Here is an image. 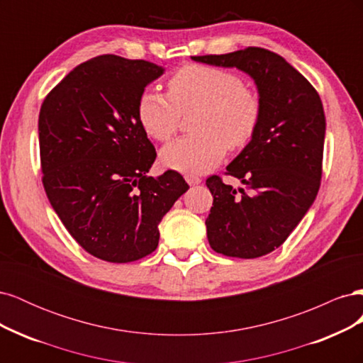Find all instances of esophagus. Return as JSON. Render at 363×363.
I'll return each instance as SVG.
<instances>
[{
  "label": "esophagus",
  "mask_w": 363,
  "mask_h": 363,
  "mask_svg": "<svg viewBox=\"0 0 363 363\" xmlns=\"http://www.w3.org/2000/svg\"><path fill=\"white\" fill-rule=\"evenodd\" d=\"M184 180L188 182L191 186H196V184L201 183V179L199 177V175H194V174H188V175H186Z\"/></svg>",
  "instance_id": "1"
}]
</instances>
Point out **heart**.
<instances>
[{
  "instance_id": "1",
  "label": "heart",
  "mask_w": 363,
  "mask_h": 363,
  "mask_svg": "<svg viewBox=\"0 0 363 363\" xmlns=\"http://www.w3.org/2000/svg\"><path fill=\"white\" fill-rule=\"evenodd\" d=\"M169 95L155 89L140 94L138 119L145 133L168 140L177 130L180 115L195 113L192 136L175 139L160 151L171 169L204 172L225 156L227 147H245L260 123V100L239 75L207 65H188L169 80Z\"/></svg>"
}]
</instances>
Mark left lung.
Returning <instances> with one entry per match:
<instances>
[{
  "label": "left lung",
  "instance_id": "8db88e82",
  "mask_svg": "<svg viewBox=\"0 0 363 363\" xmlns=\"http://www.w3.org/2000/svg\"><path fill=\"white\" fill-rule=\"evenodd\" d=\"M195 62L250 75L260 100L255 136L227 167L247 191L206 180L213 206L207 239L221 255L240 259L279 248L313 204L323 172L325 116L313 86L279 54L248 47Z\"/></svg>",
  "mask_w": 363,
  "mask_h": 363
}]
</instances>
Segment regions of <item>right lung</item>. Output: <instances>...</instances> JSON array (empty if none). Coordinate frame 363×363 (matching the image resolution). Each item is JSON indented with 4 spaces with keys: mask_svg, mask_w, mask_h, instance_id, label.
Instances as JSON below:
<instances>
[{
    "mask_svg": "<svg viewBox=\"0 0 363 363\" xmlns=\"http://www.w3.org/2000/svg\"><path fill=\"white\" fill-rule=\"evenodd\" d=\"M164 72L113 54L74 68L39 113L43 188L69 235L89 255L135 262L159 245V223L189 189L179 172L150 177L156 150L138 101Z\"/></svg>",
    "mask_w": 363,
    "mask_h": 363,
    "instance_id": "obj_1",
    "label": "right lung"
}]
</instances>
